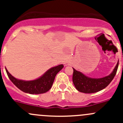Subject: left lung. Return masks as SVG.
<instances>
[{
	"label": "left lung",
	"instance_id": "obj_1",
	"mask_svg": "<svg viewBox=\"0 0 123 123\" xmlns=\"http://www.w3.org/2000/svg\"><path fill=\"white\" fill-rule=\"evenodd\" d=\"M118 67V61L110 75L102 78L94 79L89 77L79 71L73 68V81L75 88L78 91L85 93H96L102 89H105L106 86L113 80L116 74Z\"/></svg>",
	"mask_w": 123,
	"mask_h": 123
}]
</instances>
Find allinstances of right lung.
I'll use <instances>...</instances> for the list:
<instances>
[{
  "label": "right lung",
  "mask_w": 123,
  "mask_h": 123,
  "mask_svg": "<svg viewBox=\"0 0 123 123\" xmlns=\"http://www.w3.org/2000/svg\"><path fill=\"white\" fill-rule=\"evenodd\" d=\"M63 67L64 65L61 64L51 68L39 78L30 81L17 79L12 76L6 68V71L11 81L24 92L30 94H41L49 91L54 83L55 76Z\"/></svg>",
  "instance_id": "add662e5"
}]
</instances>
